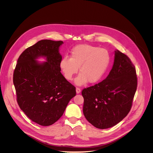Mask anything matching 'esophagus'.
Listing matches in <instances>:
<instances>
[{"label":"esophagus","mask_w":153,"mask_h":153,"mask_svg":"<svg viewBox=\"0 0 153 153\" xmlns=\"http://www.w3.org/2000/svg\"><path fill=\"white\" fill-rule=\"evenodd\" d=\"M76 94H79L81 92V89L79 88H76Z\"/></svg>","instance_id":"esophagus-1"}]
</instances>
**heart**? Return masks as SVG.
Returning <instances> with one entry per match:
<instances>
[{"label":"heart","mask_w":153,"mask_h":153,"mask_svg":"<svg viewBox=\"0 0 153 153\" xmlns=\"http://www.w3.org/2000/svg\"><path fill=\"white\" fill-rule=\"evenodd\" d=\"M110 55L104 48L89 45L81 44L74 46L70 52V58L64 56L60 68L66 79L71 81L77 74L80 73L75 80L77 85L98 82L103 76L109 65Z\"/></svg>","instance_id":"b5f03b06"}]
</instances>
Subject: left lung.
<instances>
[{
	"instance_id": "8db88e82",
	"label": "left lung",
	"mask_w": 153,
	"mask_h": 153,
	"mask_svg": "<svg viewBox=\"0 0 153 153\" xmlns=\"http://www.w3.org/2000/svg\"><path fill=\"white\" fill-rule=\"evenodd\" d=\"M137 87L135 66L126 54L115 51L114 64L107 77L82 91L85 117L97 128L115 126L130 112Z\"/></svg>"
}]
</instances>
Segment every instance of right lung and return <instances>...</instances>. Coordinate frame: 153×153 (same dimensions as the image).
Listing matches in <instances>:
<instances>
[{
    "label": "right lung",
    "instance_id": "add662e5",
    "mask_svg": "<svg viewBox=\"0 0 153 153\" xmlns=\"http://www.w3.org/2000/svg\"><path fill=\"white\" fill-rule=\"evenodd\" d=\"M64 42L45 39L26 49L19 56L13 81L17 102L32 121L42 126L54 124L63 115L75 87L61 72L62 56L59 49ZM40 57L46 62L40 63Z\"/></svg>",
    "mask_w": 153,
    "mask_h": 153
}]
</instances>
